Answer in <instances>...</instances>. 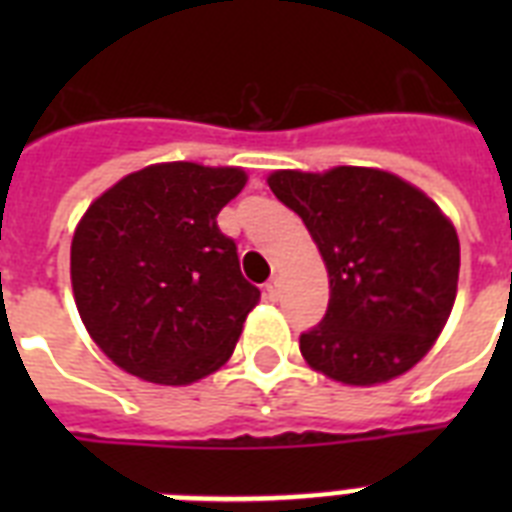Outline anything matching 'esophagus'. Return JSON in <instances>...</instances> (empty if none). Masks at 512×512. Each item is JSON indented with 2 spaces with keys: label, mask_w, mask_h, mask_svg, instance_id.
Instances as JSON below:
<instances>
[{
  "label": "esophagus",
  "mask_w": 512,
  "mask_h": 512,
  "mask_svg": "<svg viewBox=\"0 0 512 512\" xmlns=\"http://www.w3.org/2000/svg\"><path fill=\"white\" fill-rule=\"evenodd\" d=\"M265 297L268 300H279V279L265 281Z\"/></svg>",
  "instance_id": "34e87169"
}]
</instances>
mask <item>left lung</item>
Here are the masks:
<instances>
[{"mask_svg":"<svg viewBox=\"0 0 512 512\" xmlns=\"http://www.w3.org/2000/svg\"><path fill=\"white\" fill-rule=\"evenodd\" d=\"M268 185L327 263L329 305L300 335L305 361L345 385L409 372L457 297L460 239L449 217L420 188L369 167L279 170Z\"/></svg>","mask_w":512,"mask_h":512,"instance_id":"1","label":"left lung"}]
</instances>
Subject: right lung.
Masks as SVG:
<instances>
[{"label":"right lung","instance_id":"obj_1","mask_svg":"<svg viewBox=\"0 0 512 512\" xmlns=\"http://www.w3.org/2000/svg\"><path fill=\"white\" fill-rule=\"evenodd\" d=\"M244 183L239 167L151 164L84 212L71 241L76 308L124 372L188 385L231 358L260 289L217 212Z\"/></svg>","mask_w":512,"mask_h":512}]
</instances>
